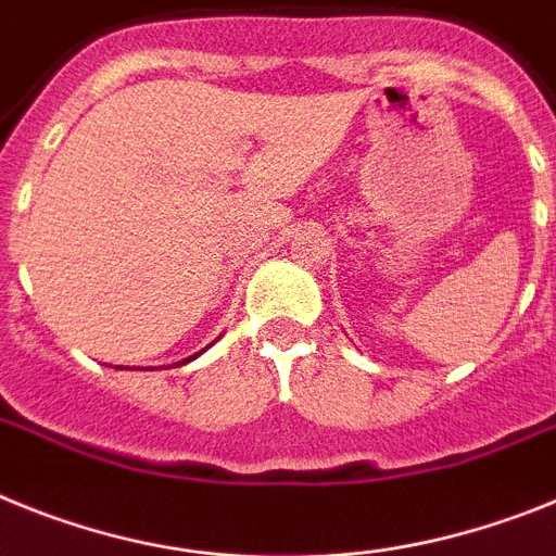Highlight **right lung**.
Here are the masks:
<instances>
[{
  "mask_svg": "<svg viewBox=\"0 0 556 556\" xmlns=\"http://www.w3.org/2000/svg\"><path fill=\"white\" fill-rule=\"evenodd\" d=\"M195 355H201V352H195ZM195 355H192V358H195ZM192 358H187V361H192ZM187 361H181V364H187ZM181 364H178V366H181Z\"/></svg>",
  "mask_w": 556,
  "mask_h": 556,
  "instance_id": "1",
  "label": "right lung"
}]
</instances>
